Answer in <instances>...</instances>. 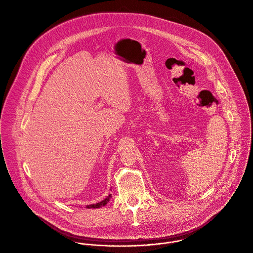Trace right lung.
Wrapping results in <instances>:
<instances>
[{
  "instance_id": "1",
  "label": "right lung",
  "mask_w": 253,
  "mask_h": 253,
  "mask_svg": "<svg viewBox=\"0 0 253 253\" xmlns=\"http://www.w3.org/2000/svg\"><path fill=\"white\" fill-rule=\"evenodd\" d=\"M111 197H112V195H111V194H109V196H107V197H106L104 200H102L101 202H98V203H96V204L87 205V206H86V208H100V207H102V206H105V205L110 201Z\"/></svg>"
}]
</instances>
